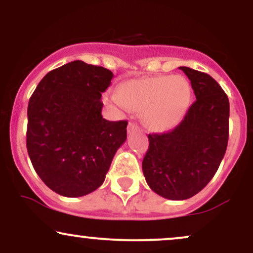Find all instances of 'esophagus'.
Masks as SVG:
<instances>
[{"label": "esophagus", "mask_w": 253, "mask_h": 253, "mask_svg": "<svg viewBox=\"0 0 253 253\" xmlns=\"http://www.w3.org/2000/svg\"><path fill=\"white\" fill-rule=\"evenodd\" d=\"M139 127L136 126L134 123H129L128 126H127V130H128V133H132V132H135V130H138Z\"/></svg>", "instance_id": "obj_1"}]
</instances>
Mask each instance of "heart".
Instances as JSON below:
<instances>
[{
    "label": "heart",
    "mask_w": 253,
    "mask_h": 253,
    "mask_svg": "<svg viewBox=\"0 0 253 253\" xmlns=\"http://www.w3.org/2000/svg\"><path fill=\"white\" fill-rule=\"evenodd\" d=\"M190 84L182 76H156L132 81L115 100L135 112H143L146 126L155 130L175 127L190 104Z\"/></svg>",
    "instance_id": "obj_1"
}]
</instances>
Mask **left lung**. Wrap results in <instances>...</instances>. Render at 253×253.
<instances>
[{
  "mask_svg": "<svg viewBox=\"0 0 253 253\" xmlns=\"http://www.w3.org/2000/svg\"><path fill=\"white\" fill-rule=\"evenodd\" d=\"M196 101L181 124L149 134L143 172L149 187L169 200L196 195L215 175L228 143L229 102L219 83L205 72L181 66Z\"/></svg>",
  "mask_w": 253,
  "mask_h": 253,
  "instance_id": "1",
  "label": "left lung"
}]
</instances>
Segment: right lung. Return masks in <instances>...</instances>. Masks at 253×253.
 Returning a JSON list of instances; mask_svg holds the SVG:
<instances>
[{
  "label": "right lung",
  "mask_w": 253,
  "mask_h": 253,
  "mask_svg": "<svg viewBox=\"0 0 253 253\" xmlns=\"http://www.w3.org/2000/svg\"><path fill=\"white\" fill-rule=\"evenodd\" d=\"M114 75L75 60L48 72L32 94L27 144L32 165L54 193L80 197L104 182L127 138V121L102 118V92Z\"/></svg>",
  "instance_id": "add662e5"
}]
</instances>
